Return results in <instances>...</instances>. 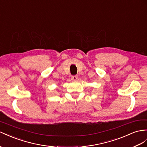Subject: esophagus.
Here are the masks:
<instances>
[{"label":"esophagus","mask_w":147,"mask_h":147,"mask_svg":"<svg viewBox=\"0 0 147 147\" xmlns=\"http://www.w3.org/2000/svg\"><path fill=\"white\" fill-rule=\"evenodd\" d=\"M71 80H73V81H76L78 79V76H72L71 77Z\"/></svg>","instance_id":"34e87169"}]
</instances>
